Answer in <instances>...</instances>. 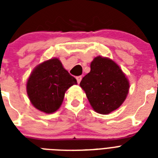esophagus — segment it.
Instances as JSON below:
<instances>
[{"label": "esophagus", "instance_id": "obj_1", "mask_svg": "<svg viewBox=\"0 0 158 158\" xmlns=\"http://www.w3.org/2000/svg\"><path fill=\"white\" fill-rule=\"evenodd\" d=\"M76 79H77V82H78V84H79V83H80V81H81L82 76H77Z\"/></svg>", "mask_w": 158, "mask_h": 158}]
</instances>
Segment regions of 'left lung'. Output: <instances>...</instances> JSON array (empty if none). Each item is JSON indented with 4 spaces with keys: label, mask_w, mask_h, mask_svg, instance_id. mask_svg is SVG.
I'll use <instances>...</instances> for the list:
<instances>
[{
    "label": "left lung",
    "mask_w": 158,
    "mask_h": 158,
    "mask_svg": "<svg viewBox=\"0 0 158 158\" xmlns=\"http://www.w3.org/2000/svg\"><path fill=\"white\" fill-rule=\"evenodd\" d=\"M91 70L80 82L94 110L109 114L126 98L130 84L125 74L115 62L98 56L92 61Z\"/></svg>",
    "instance_id": "1"
}]
</instances>
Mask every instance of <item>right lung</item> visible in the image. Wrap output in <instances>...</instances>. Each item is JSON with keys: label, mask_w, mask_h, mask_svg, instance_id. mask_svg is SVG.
<instances>
[{"label": "right lung", "mask_w": 158, "mask_h": 158, "mask_svg": "<svg viewBox=\"0 0 158 158\" xmlns=\"http://www.w3.org/2000/svg\"><path fill=\"white\" fill-rule=\"evenodd\" d=\"M76 84V79L54 58L42 63L32 72L27 82V93L37 109L52 113L61 105L65 91Z\"/></svg>", "instance_id": "obj_1"}]
</instances>
